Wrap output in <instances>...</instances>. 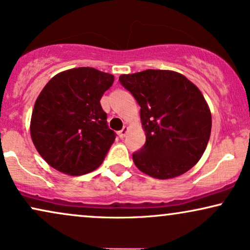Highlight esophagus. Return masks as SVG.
Masks as SVG:
<instances>
[{"label":"esophagus","instance_id":"obj_1","mask_svg":"<svg viewBox=\"0 0 250 250\" xmlns=\"http://www.w3.org/2000/svg\"><path fill=\"white\" fill-rule=\"evenodd\" d=\"M127 130L128 128L126 127V126H124V127L122 128V130L119 131V133H118V135H119V138H124L125 135H126V133H127Z\"/></svg>","mask_w":250,"mask_h":250}]
</instances>
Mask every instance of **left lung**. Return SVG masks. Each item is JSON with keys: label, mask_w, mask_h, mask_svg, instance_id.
Here are the masks:
<instances>
[{"label": "left lung", "mask_w": 250, "mask_h": 250, "mask_svg": "<svg viewBox=\"0 0 250 250\" xmlns=\"http://www.w3.org/2000/svg\"><path fill=\"white\" fill-rule=\"evenodd\" d=\"M140 105L146 143L132 158L138 169L159 180L191 169L208 146L211 112L204 96L186 76L147 69L119 76Z\"/></svg>", "instance_id": "8db88e82"}]
</instances>
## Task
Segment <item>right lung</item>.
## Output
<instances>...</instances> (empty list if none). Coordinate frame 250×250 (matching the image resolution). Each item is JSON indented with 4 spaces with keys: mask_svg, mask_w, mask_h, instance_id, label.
I'll return each instance as SVG.
<instances>
[{
    "mask_svg": "<svg viewBox=\"0 0 250 250\" xmlns=\"http://www.w3.org/2000/svg\"><path fill=\"white\" fill-rule=\"evenodd\" d=\"M113 75L79 67L52 78L37 98L31 138L51 167L67 175H83L100 167L116 133L110 130L101 98Z\"/></svg>",
    "mask_w": 250,
    "mask_h": 250,
    "instance_id": "right-lung-1",
    "label": "right lung"
}]
</instances>
